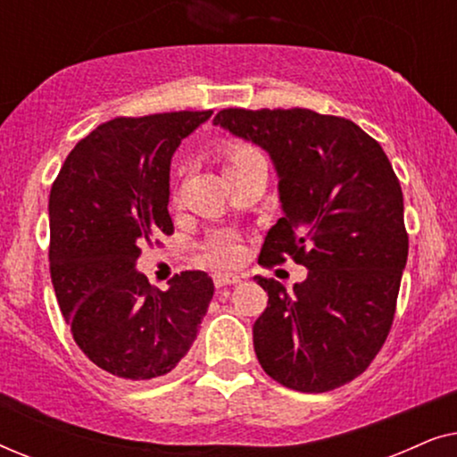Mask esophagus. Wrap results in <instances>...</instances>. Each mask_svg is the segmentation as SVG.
I'll return each instance as SVG.
<instances>
[{"label": "esophagus", "instance_id": "obj_1", "mask_svg": "<svg viewBox=\"0 0 457 457\" xmlns=\"http://www.w3.org/2000/svg\"><path fill=\"white\" fill-rule=\"evenodd\" d=\"M239 277L237 274H230V272H216L214 274V285L220 289V287H227V285H237L239 283Z\"/></svg>", "mask_w": 457, "mask_h": 457}]
</instances>
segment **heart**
Returning <instances> with one entry per match:
<instances>
[{
    "instance_id": "heart-1",
    "label": "heart",
    "mask_w": 457,
    "mask_h": 457,
    "mask_svg": "<svg viewBox=\"0 0 457 457\" xmlns=\"http://www.w3.org/2000/svg\"><path fill=\"white\" fill-rule=\"evenodd\" d=\"M222 166L224 172L237 170V168H243L247 164H253V162H264L262 160L260 152L247 143H227L222 147ZM205 255L214 266H233L241 255L239 239L233 233H227V230H220V233L212 235V239L205 245Z\"/></svg>"
}]
</instances>
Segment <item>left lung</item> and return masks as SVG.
Listing matches in <instances>:
<instances>
[{"label": "left lung", "instance_id": "left-lung-1", "mask_svg": "<svg viewBox=\"0 0 457 457\" xmlns=\"http://www.w3.org/2000/svg\"><path fill=\"white\" fill-rule=\"evenodd\" d=\"M214 124L264 149L277 172L283 218L268 230L262 264L287 253L308 268L291 291L253 277L268 293L255 355L289 389H337L366 370L395 314L408 235L391 162L358 124L305 108H230Z\"/></svg>", "mask_w": 457, "mask_h": 457}]
</instances>
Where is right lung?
I'll return each instance as SVG.
<instances>
[{"label":"right lung","instance_id":"right-lung-1","mask_svg":"<svg viewBox=\"0 0 457 457\" xmlns=\"http://www.w3.org/2000/svg\"><path fill=\"white\" fill-rule=\"evenodd\" d=\"M212 112L116 118L68 154L49 195V270L83 353L112 377L143 383L177 368L197 337L214 283L177 274L168 289L137 270L143 239L174 233L170 162Z\"/></svg>","mask_w":457,"mask_h":457}]
</instances>
